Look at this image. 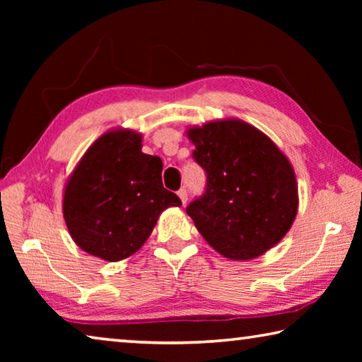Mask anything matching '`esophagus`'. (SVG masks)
Wrapping results in <instances>:
<instances>
[{
	"instance_id": "1",
	"label": "esophagus",
	"mask_w": 362,
	"mask_h": 362,
	"mask_svg": "<svg viewBox=\"0 0 362 362\" xmlns=\"http://www.w3.org/2000/svg\"><path fill=\"white\" fill-rule=\"evenodd\" d=\"M177 194H179V198L182 199V203L185 204V203H187V199H188V192H187V188H180L179 192H177Z\"/></svg>"
}]
</instances>
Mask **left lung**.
Wrapping results in <instances>:
<instances>
[{
	"mask_svg": "<svg viewBox=\"0 0 362 362\" xmlns=\"http://www.w3.org/2000/svg\"><path fill=\"white\" fill-rule=\"evenodd\" d=\"M193 159L204 169V193L187 214L226 259L249 260L281 241L296 218L297 182L291 163L254 126L228 119L193 127Z\"/></svg>",
	"mask_w": 362,
	"mask_h": 362,
	"instance_id": "8db88e82",
	"label": "left lung"
}]
</instances>
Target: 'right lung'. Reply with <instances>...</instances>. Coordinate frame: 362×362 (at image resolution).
<instances>
[{
    "label": "right lung",
    "mask_w": 362,
    "mask_h": 362,
    "mask_svg": "<svg viewBox=\"0 0 362 362\" xmlns=\"http://www.w3.org/2000/svg\"><path fill=\"white\" fill-rule=\"evenodd\" d=\"M142 136L103 134L84 153L64 194V218L79 247L116 262L142 247L159 214L182 206L163 187V161L142 153Z\"/></svg>",
    "instance_id": "add662e5"
}]
</instances>
